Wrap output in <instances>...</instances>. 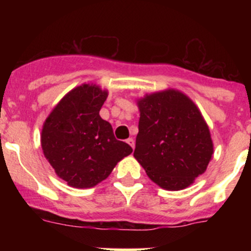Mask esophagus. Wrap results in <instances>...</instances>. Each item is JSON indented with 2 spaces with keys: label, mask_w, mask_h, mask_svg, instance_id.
I'll return each instance as SVG.
<instances>
[{
  "label": "esophagus",
  "mask_w": 251,
  "mask_h": 251,
  "mask_svg": "<svg viewBox=\"0 0 251 251\" xmlns=\"http://www.w3.org/2000/svg\"><path fill=\"white\" fill-rule=\"evenodd\" d=\"M126 142H127V143L130 144V146H131V148H132V149H135V140H133L132 137H131V138H127V140H126Z\"/></svg>",
  "instance_id": "esophagus-1"
}]
</instances>
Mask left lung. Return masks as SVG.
Returning <instances> with one entry per match:
<instances>
[{
    "label": "left lung",
    "instance_id": "obj_1",
    "mask_svg": "<svg viewBox=\"0 0 251 251\" xmlns=\"http://www.w3.org/2000/svg\"><path fill=\"white\" fill-rule=\"evenodd\" d=\"M141 118L135 158L161 188L179 191L206 170L212 155L210 131L197 105L175 90L138 100Z\"/></svg>",
    "mask_w": 251,
    "mask_h": 251
}]
</instances>
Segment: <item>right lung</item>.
<instances>
[{"label": "right lung", "mask_w": 251, "mask_h": 251, "mask_svg": "<svg viewBox=\"0 0 251 251\" xmlns=\"http://www.w3.org/2000/svg\"><path fill=\"white\" fill-rule=\"evenodd\" d=\"M108 97L96 85L70 91L45 121L41 146L55 174L75 188H90L109 176L132 148L114 136L100 116Z\"/></svg>", "instance_id": "obj_1"}]
</instances>
